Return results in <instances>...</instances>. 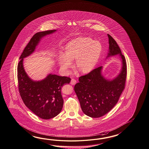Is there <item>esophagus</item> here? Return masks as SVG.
Listing matches in <instances>:
<instances>
[{
  "mask_svg": "<svg viewBox=\"0 0 149 149\" xmlns=\"http://www.w3.org/2000/svg\"><path fill=\"white\" fill-rule=\"evenodd\" d=\"M76 82H77V81H76L75 79H72L71 80L70 84H72V85H74V84H76Z\"/></svg>",
  "mask_w": 149,
  "mask_h": 149,
  "instance_id": "34e87169",
  "label": "esophagus"
}]
</instances>
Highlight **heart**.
<instances>
[{"instance_id":"heart-1","label":"heart","mask_w":149,"mask_h":149,"mask_svg":"<svg viewBox=\"0 0 149 149\" xmlns=\"http://www.w3.org/2000/svg\"><path fill=\"white\" fill-rule=\"evenodd\" d=\"M101 52L99 41L88 37L74 38L66 45L65 52H59V64L62 70L66 72L75 59L76 68L81 73H89L97 65Z\"/></svg>"}]
</instances>
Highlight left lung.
<instances>
[{
    "label": "left lung",
    "mask_w": 149,
    "mask_h": 149,
    "mask_svg": "<svg viewBox=\"0 0 149 149\" xmlns=\"http://www.w3.org/2000/svg\"><path fill=\"white\" fill-rule=\"evenodd\" d=\"M109 52L107 58L119 54L122 61L121 70L112 80L106 79L102 74V66L95 68L79 78L74 90L85 114L99 118L108 113L116 104L125 88L127 64L125 57L116 41L110 35Z\"/></svg>",
    "instance_id": "left-lung-1"
}]
</instances>
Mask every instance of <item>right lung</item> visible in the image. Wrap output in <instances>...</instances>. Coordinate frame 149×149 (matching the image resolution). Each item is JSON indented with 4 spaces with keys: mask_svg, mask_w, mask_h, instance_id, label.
<instances>
[{
    "mask_svg": "<svg viewBox=\"0 0 149 149\" xmlns=\"http://www.w3.org/2000/svg\"><path fill=\"white\" fill-rule=\"evenodd\" d=\"M56 31L47 30L33 36L19 58L17 67L18 89L22 100L33 113L46 120L54 118L61 111L63 104L61 88L69 84L71 79L49 74L41 81H33L24 70L23 60L34 52L41 38Z\"/></svg>",
    "mask_w": 149,
    "mask_h": 149,
    "instance_id": "add662e5",
    "label": "right lung"
}]
</instances>
